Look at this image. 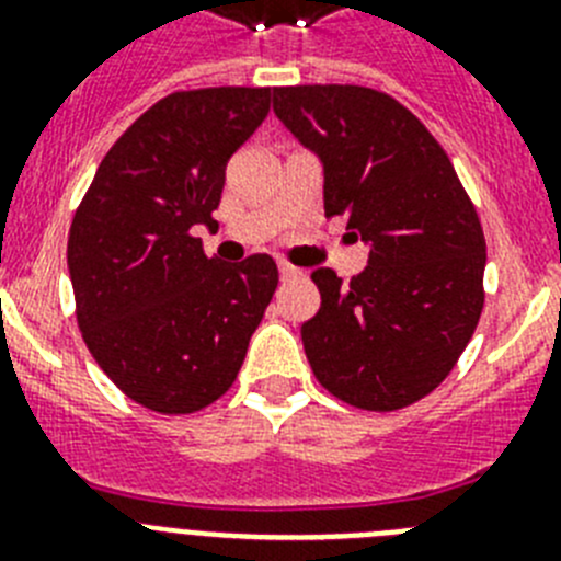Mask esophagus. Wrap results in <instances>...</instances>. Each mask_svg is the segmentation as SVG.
Instances as JSON below:
<instances>
[{"mask_svg": "<svg viewBox=\"0 0 561 561\" xmlns=\"http://www.w3.org/2000/svg\"><path fill=\"white\" fill-rule=\"evenodd\" d=\"M295 277H304V270H297V266L291 264H280V280H295Z\"/></svg>", "mask_w": 561, "mask_h": 561, "instance_id": "obj_1", "label": "esophagus"}]
</instances>
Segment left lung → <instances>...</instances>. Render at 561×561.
<instances>
[{
    "mask_svg": "<svg viewBox=\"0 0 561 561\" xmlns=\"http://www.w3.org/2000/svg\"><path fill=\"white\" fill-rule=\"evenodd\" d=\"M272 108L323 162L325 216H348L368 266L348 286L314 270L300 336L317 381L359 410L433 393L483 311L485 238L447 151L410 108L351 83L275 87Z\"/></svg>",
    "mask_w": 561,
    "mask_h": 561,
    "instance_id": "left-lung-1",
    "label": "left lung"
}]
</instances>
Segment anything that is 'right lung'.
Instances as JSON below:
<instances>
[{
    "instance_id": "1",
    "label": "right lung",
    "mask_w": 561,
    "mask_h": 561,
    "mask_svg": "<svg viewBox=\"0 0 561 561\" xmlns=\"http://www.w3.org/2000/svg\"><path fill=\"white\" fill-rule=\"evenodd\" d=\"M270 114V89L173 92L126 128L69 227L67 264L83 342L142 408L185 415L236 381L277 289L270 255L207 257L227 160Z\"/></svg>"
}]
</instances>
